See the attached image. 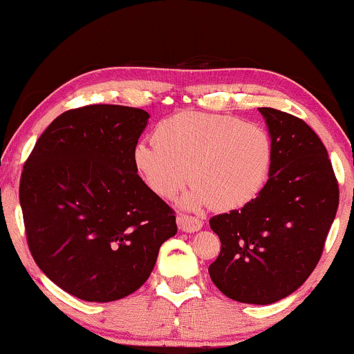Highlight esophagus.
<instances>
[{"instance_id":"esophagus-1","label":"esophagus","mask_w":354,"mask_h":354,"mask_svg":"<svg viewBox=\"0 0 354 354\" xmlns=\"http://www.w3.org/2000/svg\"><path fill=\"white\" fill-rule=\"evenodd\" d=\"M177 225L182 232H198L203 227V221L198 219V217L178 214L177 216Z\"/></svg>"}]
</instances>
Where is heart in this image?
<instances>
[{
    "label": "heart",
    "mask_w": 354,
    "mask_h": 354,
    "mask_svg": "<svg viewBox=\"0 0 354 354\" xmlns=\"http://www.w3.org/2000/svg\"><path fill=\"white\" fill-rule=\"evenodd\" d=\"M153 142L135 145V171L164 200H172L190 177L195 183L180 201L187 209L212 203L219 209H236L254 200L268 182L272 142L259 124L183 111L158 124Z\"/></svg>",
    "instance_id": "b5f03b06"
}]
</instances>
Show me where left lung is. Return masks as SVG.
I'll use <instances>...</instances> for the list:
<instances>
[{
	"instance_id": "obj_1",
	"label": "left lung",
	"mask_w": 354,
	"mask_h": 354,
	"mask_svg": "<svg viewBox=\"0 0 354 354\" xmlns=\"http://www.w3.org/2000/svg\"><path fill=\"white\" fill-rule=\"evenodd\" d=\"M272 142L269 180L241 207L209 221L221 253L211 280L225 297L272 304L306 282L338 207V183L321 138L304 120L259 108Z\"/></svg>"
}]
</instances>
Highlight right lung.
I'll return each mask as SVG.
<instances>
[{
  "label": "right lung",
  "instance_id": "right-lung-1",
  "mask_svg": "<svg viewBox=\"0 0 354 354\" xmlns=\"http://www.w3.org/2000/svg\"><path fill=\"white\" fill-rule=\"evenodd\" d=\"M148 119L118 104L66 111L24 164L19 200L30 253L51 282L84 301L138 290L177 234L174 211L133 166Z\"/></svg>",
  "mask_w": 354,
  "mask_h": 354
}]
</instances>
